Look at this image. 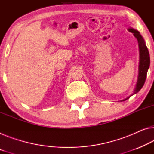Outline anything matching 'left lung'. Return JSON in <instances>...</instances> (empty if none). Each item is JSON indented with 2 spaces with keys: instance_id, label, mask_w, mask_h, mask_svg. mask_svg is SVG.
<instances>
[{
  "instance_id": "left-lung-1",
  "label": "left lung",
  "mask_w": 154,
  "mask_h": 154,
  "mask_svg": "<svg viewBox=\"0 0 154 154\" xmlns=\"http://www.w3.org/2000/svg\"><path fill=\"white\" fill-rule=\"evenodd\" d=\"M130 32L133 33L134 36L138 40V46H139V51H140V62H139V71H138V81H137V84L135 87L134 93L131 94V96L127 97V98L124 99L121 101H125L129 99L131 96L134 94L138 93V92L140 90L142 87H143L144 84H145L146 78V74H147V71L149 68L150 65V57H149V53L148 49L146 47L145 41H144L143 38L142 37L140 34V32L132 28L129 29Z\"/></svg>"
}]
</instances>
